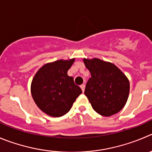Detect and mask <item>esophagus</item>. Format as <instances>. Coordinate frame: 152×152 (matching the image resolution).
Listing matches in <instances>:
<instances>
[{
  "mask_svg": "<svg viewBox=\"0 0 152 152\" xmlns=\"http://www.w3.org/2000/svg\"><path fill=\"white\" fill-rule=\"evenodd\" d=\"M85 84H82V85H80V88H81V89H82V91H83V92H84V89H85Z\"/></svg>",
  "mask_w": 152,
  "mask_h": 152,
  "instance_id": "obj_1",
  "label": "esophagus"
}]
</instances>
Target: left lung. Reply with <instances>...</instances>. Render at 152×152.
<instances>
[{"instance_id":"left-lung-1","label":"left lung","mask_w":152,"mask_h":152,"mask_svg":"<svg viewBox=\"0 0 152 152\" xmlns=\"http://www.w3.org/2000/svg\"><path fill=\"white\" fill-rule=\"evenodd\" d=\"M91 77L84 93L92 108L104 116L118 113L126 104L130 91L128 77L117 66L98 58L83 59Z\"/></svg>"}]
</instances>
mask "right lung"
I'll return each instance as SVG.
<instances>
[{
	"label": "right lung",
	"instance_id": "add662e5",
	"mask_svg": "<svg viewBox=\"0 0 152 152\" xmlns=\"http://www.w3.org/2000/svg\"><path fill=\"white\" fill-rule=\"evenodd\" d=\"M75 59L46 63L36 73L31 83L34 102L42 112L60 117L70 110L82 90L68 75Z\"/></svg>",
	"mask_w": 152,
	"mask_h": 152
}]
</instances>
